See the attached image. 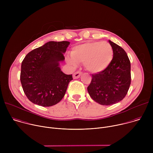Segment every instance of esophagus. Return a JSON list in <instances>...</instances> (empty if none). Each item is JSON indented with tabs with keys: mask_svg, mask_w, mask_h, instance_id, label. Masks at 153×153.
<instances>
[{
	"mask_svg": "<svg viewBox=\"0 0 153 153\" xmlns=\"http://www.w3.org/2000/svg\"><path fill=\"white\" fill-rule=\"evenodd\" d=\"M82 74V73L80 71H76L75 72L73 75V79H78L80 77V76H81Z\"/></svg>",
	"mask_w": 153,
	"mask_h": 153,
	"instance_id": "1",
	"label": "esophagus"
}]
</instances>
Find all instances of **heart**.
<instances>
[{"mask_svg":"<svg viewBox=\"0 0 153 153\" xmlns=\"http://www.w3.org/2000/svg\"><path fill=\"white\" fill-rule=\"evenodd\" d=\"M113 50L108 42H88L74 46L67 62L73 66L83 63L85 69L94 74L105 70L112 62Z\"/></svg>","mask_w":153,"mask_h":153,"instance_id":"b5f03b06","label":"heart"}]
</instances>
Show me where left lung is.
Here are the masks:
<instances>
[{
    "label": "left lung",
    "mask_w": 153,
    "mask_h": 153,
    "mask_svg": "<svg viewBox=\"0 0 153 153\" xmlns=\"http://www.w3.org/2000/svg\"><path fill=\"white\" fill-rule=\"evenodd\" d=\"M113 50V58L103 71L92 75L87 88L90 97L102 105H111L121 101L131 84V63L125 50L108 40Z\"/></svg>",
    "instance_id": "8db88e82"
}]
</instances>
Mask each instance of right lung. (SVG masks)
Instances as JSON below:
<instances>
[{"label": "right lung", "mask_w": 153, "mask_h": 153, "mask_svg": "<svg viewBox=\"0 0 153 153\" xmlns=\"http://www.w3.org/2000/svg\"><path fill=\"white\" fill-rule=\"evenodd\" d=\"M70 42L50 41L36 48L22 62L20 82L27 98L42 106L59 103L65 96L72 74L63 73L60 62L65 60Z\"/></svg>", "instance_id": "right-lung-1"}]
</instances>
